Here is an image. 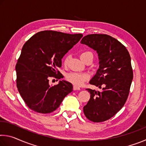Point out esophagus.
<instances>
[{
    "instance_id": "34e87169",
    "label": "esophagus",
    "mask_w": 146,
    "mask_h": 146,
    "mask_svg": "<svg viewBox=\"0 0 146 146\" xmlns=\"http://www.w3.org/2000/svg\"><path fill=\"white\" fill-rule=\"evenodd\" d=\"M73 90L74 91H76V90H80V88H78V87H76V86H73Z\"/></svg>"
}]
</instances>
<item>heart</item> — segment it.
I'll return each mask as SVG.
<instances>
[{
  "label": "heart",
  "mask_w": 146,
  "mask_h": 146,
  "mask_svg": "<svg viewBox=\"0 0 146 146\" xmlns=\"http://www.w3.org/2000/svg\"><path fill=\"white\" fill-rule=\"evenodd\" d=\"M94 55L93 53L90 51H84L80 54V58L84 62L87 61L89 59H91L93 60ZM69 61V56H66L64 58V65H67ZM90 76L86 73H78V72H70L66 74V80L68 81L73 84L74 86H76V87H79V86H82L86 81L88 80Z\"/></svg>",
  "instance_id": "obj_1"
}]
</instances>
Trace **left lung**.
<instances>
[{
    "label": "left lung",
    "instance_id": "1",
    "mask_svg": "<svg viewBox=\"0 0 146 146\" xmlns=\"http://www.w3.org/2000/svg\"><path fill=\"white\" fill-rule=\"evenodd\" d=\"M80 42L97 51L99 69L90 83L102 88L86 89L91 95L84 113L93 122H104L119 111L129 96L133 78L131 56L122 43L106 34L88 35Z\"/></svg>",
    "mask_w": 146,
    "mask_h": 146
}]
</instances>
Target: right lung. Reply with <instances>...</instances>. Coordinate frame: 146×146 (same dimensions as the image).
Segmentation results:
<instances>
[{
	"mask_svg": "<svg viewBox=\"0 0 146 146\" xmlns=\"http://www.w3.org/2000/svg\"><path fill=\"white\" fill-rule=\"evenodd\" d=\"M82 36L46 30L35 34L24 44L16 64V82L29 109L44 114L53 112L73 91L72 84L67 81L51 86L49 80L61 78L57 68L61 67L62 58Z\"/></svg>",
	"mask_w": 146,
	"mask_h": 146,
	"instance_id": "right-lung-1",
	"label": "right lung"
}]
</instances>
